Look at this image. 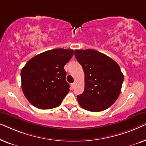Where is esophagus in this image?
Wrapping results in <instances>:
<instances>
[{"label": "esophagus", "instance_id": "obj_1", "mask_svg": "<svg viewBox=\"0 0 146 146\" xmlns=\"http://www.w3.org/2000/svg\"><path fill=\"white\" fill-rule=\"evenodd\" d=\"M75 85H76V84H75V83H72V84H71V87H72V89L74 88Z\"/></svg>", "mask_w": 146, "mask_h": 146}]
</instances>
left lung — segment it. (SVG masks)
Masks as SVG:
<instances>
[{
    "mask_svg": "<svg viewBox=\"0 0 146 146\" xmlns=\"http://www.w3.org/2000/svg\"><path fill=\"white\" fill-rule=\"evenodd\" d=\"M74 55L85 74L84 90L77 96L80 106L94 112L108 108L121 92L123 75L119 65L94 50H75Z\"/></svg>",
    "mask_w": 146,
    "mask_h": 146,
    "instance_id": "8db88e82",
    "label": "left lung"
}]
</instances>
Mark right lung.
<instances>
[{"mask_svg": "<svg viewBox=\"0 0 146 146\" xmlns=\"http://www.w3.org/2000/svg\"><path fill=\"white\" fill-rule=\"evenodd\" d=\"M73 54L72 49H53L27 62L21 73L22 89L32 105L47 110L60 104L70 91L64 66Z\"/></svg>", "mask_w": 146, "mask_h": 146, "instance_id": "obj_1", "label": "right lung"}]
</instances>
